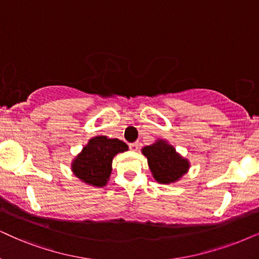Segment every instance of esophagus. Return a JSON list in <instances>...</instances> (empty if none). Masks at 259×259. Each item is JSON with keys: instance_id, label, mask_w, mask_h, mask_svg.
<instances>
[{"instance_id": "esophagus-1", "label": "esophagus", "mask_w": 259, "mask_h": 259, "mask_svg": "<svg viewBox=\"0 0 259 259\" xmlns=\"http://www.w3.org/2000/svg\"><path fill=\"white\" fill-rule=\"evenodd\" d=\"M129 148L132 149V150H134V152H136V150H139V148H140V145H139V142H134V143H130V145H129Z\"/></svg>"}]
</instances>
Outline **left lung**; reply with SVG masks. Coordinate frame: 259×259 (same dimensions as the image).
I'll use <instances>...</instances> for the list:
<instances>
[{
	"mask_svg": "<svg viewBox=\"0 0 259 259\" xmlns=\"http://www.w3.org/2000/svg\"><path fill=\"white\" fill-rule=\"evenodd\" d=\"M147 158L150 172L160 184H172L178 182L190 168V161L177 152L166 140H156L153 145L142 148Z\"/></svg>",
	"mask_w": 259,
	"mask_h": 259,
	"instance_id": "8db88e82",
	"label": "left lung"
}]
</instances>
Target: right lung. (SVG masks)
<instances>
[{
  "mask_svg": "<svg viewBox=\"0 0 259 259\" xmlns=\"http://www.w3.org/2000/svg\"><path fill=\"white\" fill-rule=\"evenodd\" d=\"M127 149L126 143L118 139L92 137L71 161V172L84 184L103 188L107 184L112 172L113 158Z\"/></svg>",
  "mask_w": 259,
  "mask_h": 259,
  "instance_id": "1",
  "label": "right lung"
}]
</instances>
